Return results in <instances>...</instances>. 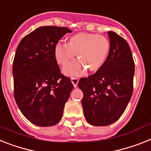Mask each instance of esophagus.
Here are the masks:
<instances>
[{"instance_id":"34e87169","label":"esophagus","mask_w":151,"mask_h":151,"mask_svg":"<svg viewBox=\"0 0 151 151\" xmlns=\"http://www.w3.org/2000/svg\"><path fill=\"white\" fill-rule=\"evenodd\" d=\"M70 80H71V82L72 83H73V87H77V86H78V81H79V79H78V78H74V77H73V78H70Z\"/></svg>"}]
</instances>
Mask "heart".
<instances>
[{
  "mask_svg": "<svg viewBox=\"0 0 151 151\" xmlns=\"http://www.w3.org/2000/svg\"><path fill=\"white\" fill-rule=\"evenodd\" d=\"M110 41L104 35L79 33L70 37L67 44L58 43L54 47V58L58 64L65 66L75 54L78 60L64 67L63 72L68 76H78L85 71H97L107 60Z\"/></svg>",
  "mask_w": 151,
  "mask_h": 151,
  "instance_id": "heart-1",
  "label": "heart"
}]
</instances>
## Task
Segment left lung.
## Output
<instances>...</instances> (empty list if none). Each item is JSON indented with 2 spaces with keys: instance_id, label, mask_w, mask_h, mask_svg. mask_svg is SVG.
Instances as JSON below:
<instances>
[{
  "instance_id": "left-lung-1",
  "label": "left lung",
  "mask_w": 151,
  "mask_h": 151,
  "mask_svg": "<svg viewBox=\"0 0 151 151\" xmlns=\"http://www.w3.org/2000/svg\"><path fill=\"white\" fill-rule=\"evenodd\" d=\"M110 52L102 68L88 78H81L78 87L86 121L93 126H107L124 112L133 93L134 62L124 39L108 31Z\"/></svg>"
}]
</instances>
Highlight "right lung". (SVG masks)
<instances>
[{
    "instance_id": "obj_1",
    "label": "right lung",
    "mask_w": 151,
    "mask_h": 151,
    "mask_svg": "<svg viewBox=\"0 0 151 151\" xmlns=\"http://www.w3.org/2000/svg\"><path fill=\"white\" fill-rule=\"evenodd\" d=\"M67 27L43 26L21 40L13 63L14 98L29 121L39 127L57 124L73 86L62 75L54 47L67 33Z\"/></svg>"
}]
</instances>
